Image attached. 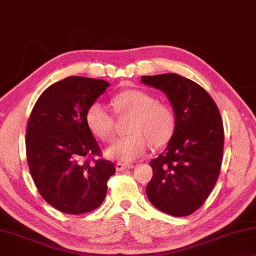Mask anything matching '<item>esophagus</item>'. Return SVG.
<instances>
[{
    "label": "esophagus",
    "mask_w": 256,
    "mask_h": 256,
    "mask_svg": "<svg viewBox=\"0 0 256 256\" xmlns=\"http://www.w3.org/2000/svg\"><path fill=\"white\" fill-rule=\"evenodd\" d=\"M133 167H134V166L131 164H123V162H117L116 164V170L117 172L125 170V169H131Z\"/></svg>",
    "instance_id": "esophagus-1"
}]
</instances>
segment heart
<instances>
[{
    "mask_svg": "<svg viewBox=\"0 0 256 256\" xmlns=\"http://www.w3.org/2000/svg\"><path fill=\"white\" fill-rule=\"evenodd\" d=\"M118 116L132 114L128 136L114 139L106 150L109 159L131 162L146 153L150 144L154 147L164 145L175 130V114L172 108L156 100L150 94L139 89L117 94L111 100ZM86 124L100 140L110 142L114 133V120L102 104L92 103L86 111Z\"/></svg>",
    "mask_w": 256,
    "mask_h": 256,
    "instance_id": "heart-1",
    "label": "heart"
}]
</instances>
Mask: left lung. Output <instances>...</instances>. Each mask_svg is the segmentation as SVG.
I'll list each match as a JSON object with an SVG mask.
<instances>
[{
  "label": "left lung",
  "instance_id": "left-lung-1",
  "mask_svg": "<svg viewBox=\"0 0 256 256\" xmlns=\"http://www.w3.org/2000/svg\"><path fill=\"white\" fill-rule=\"evenodd\" d=\"M142 82L164 92L175 114L168 146L150 162L147 197L158 210L186 217L203 205L218 180L224 150L220 114L205 89L178 74L142 76Z\"/></svg>",
  "mask_w": 256,
  "mask_h": 256
}]
</instances>
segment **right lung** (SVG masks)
<instances>
[{
    "label": "right lung",
    "instance_id": "add662e5",
    "mask_svg": "<svg viewBox=\"0 0 256 256\" xmlns=\"http://www.w3.org/2000/svg\"><path fill=\"white\" fill-rule=\"evenodd\" d=\"M100 78L70 76L39 96L26 126V158L39 194L68 214L95 210L106 198L116 172L104 160L86 124V111L109 87ZM94 156L99 159L92 162Z\"/></svg>",
    "mask_w": 256,
    "mask_h": 256
}]
</instances>
